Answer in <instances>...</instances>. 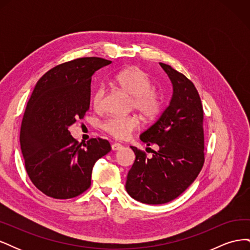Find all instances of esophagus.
<instances>
[{
  "label": "esophagus",
  "mask_w": 250,
  "mask_h": 250,
  "mask_svg": "<svg viewBox=\"0 0 250 250\" xmlns=\"http://www.w3.org/2000/svg\"><path fill=\"white\" fill-rule=\"evenodd\" d=\"M123 148V146L121 145L120 143H113L112 145H111V149L113 150V151H118V150H121Z\"/></svg>",
  "instance_id": "obj_1"
}]
</instances>
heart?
<instances>
[{"mask_svg": "<svg viewBox=\"0 0 250 250\" xmlns=\"http://www.w3.org/2000/svg\"><path fill=\"white\" fill-rule=\"evenodd\" d=\"M117 84L132 97L135 109L147 119H153L162 110V97L152 89V81L146 72L138 67H129L118 73L115 77ZM104 88L98 87L93 96L94 107L102 106ZM141 121L137 116H113L104 121L103 129L120 140H125L140 127Z\"/></svg>", "mask_w": 250, "mask_h": 250, "instance_id": "b5f03b06", "label": "heart"}]
</instances>
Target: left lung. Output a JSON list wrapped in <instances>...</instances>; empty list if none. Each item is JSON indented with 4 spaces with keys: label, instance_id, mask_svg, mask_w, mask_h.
Instances as JSON below:
<instances>
[{
    "label": "left lung",
    "instance_id": "1",
    "mask_svg": "<svg viewBox=\"0 0 250 250\" xmlns=\"http://www.w3.org/2000/svg\"><path fill=\"white\" fill-rule=\"evenodd\" d=\"M160 64L171 80L172 98L156 122L140 135L143 143L155 144L158 150L148 158L130 146L135 161L125 186L133 199L147 204L178 197L194 183L204 163L203 108L197 89L171 65Z\"/></svg>",
    "mask_w": 250,
    "mask_h": 250
}]
</instances>
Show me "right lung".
Returning <instances> with one entry per match:
<instances>
[{"label":"right lung","mask_w":250,"mask_h":250,"mask_svg":"<svg viewBox=\"0 0 250 250\" xmlns=\"http://www.w3.org/2000/svg\"><path fill=\"white\" fill-rule=\"evenodd\" d=\"M110 60L83 57L56 65L37 81L22 118L20 142L33 185L55 199H69L90 187L95 163L111 150L106 140L83 145L69 130L89 108L90 82Z\"/></svg>","instance_id":"obj_1"}]
</instances>
